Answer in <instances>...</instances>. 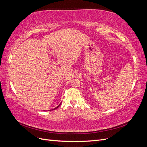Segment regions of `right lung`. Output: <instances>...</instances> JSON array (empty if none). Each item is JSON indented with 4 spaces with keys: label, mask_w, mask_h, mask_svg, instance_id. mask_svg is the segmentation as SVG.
Wrapping results in <instances>:
<instances>
[{
    "label": "right lung",
    "mask_w": 147,
    "mask_h": 147,
    "mask_svg": "<svg viewBox=\"0 0 147 147\" xmlns=\"http://www.w3.org/2000/svg\"><path fill=\"white\" fill-rule=\"evenodd\" d=\"M61 104H59V105H58V106H57V107H55V109H52V110H55V109H57V108H58V107H59V105H61Z\"/></svg>",
    "instance_id": "right-lung-1"
}]
</instances>
